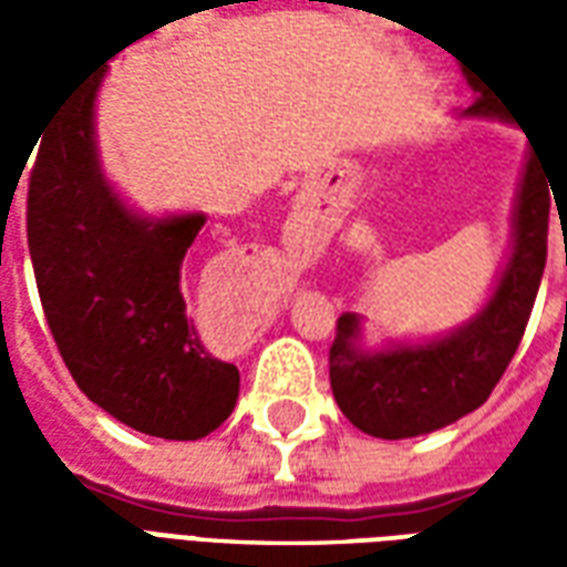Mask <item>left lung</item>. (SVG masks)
<instances>
[{
	"label": "left lung",
	"mask_w": 567,
	"mask_h": 567,
	"mask_svg": "<svg viewBox=\"0 0 567 567\" xmlns=\"http://www.w3.org/2000/svg\"><path fill=\"white\" fill-rule=\"evenodd\" d=\"M471 87L480 96L464 109V117L507 121L498 100L486 96L476 84ZM532 148L513 206L511 255L476 316L443 337L419 343L392 340L382 349L364 346L358 312H343L337 319L331 346L333 398L343 416L370 437L404 440L452 425L486 404L504 377L535 307L547 264L549 209L553 199H559L556 190L548 197L553 185H547V166Z\"/></svg>",
	"instance_id": "left-lung-1"
}]
</instances>
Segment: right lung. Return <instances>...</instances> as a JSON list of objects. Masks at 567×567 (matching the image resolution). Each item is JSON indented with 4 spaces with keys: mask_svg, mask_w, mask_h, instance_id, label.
Returning <instances> with one entry per match:
<instances>
[{
    "mask_svg": "<svg viewBox=\"0 0 567 567\" xmlns=\"http://www.w3.org/2000/svg\"><path fill=\"white\" fill-rule=\"evenodd\" d=\"M105 72L69 93L44 127L27 197L35 285L56 349L93 404L151 437L199 440L239 398V370L203 346L178 288L206 215L148 218L105 178Z\"/></svg>",
    "mask_w": 567,
    "mask_h": 567,
    "instance_id": "right-lung-1",
    "label": "right lung"
}]
</instances>
